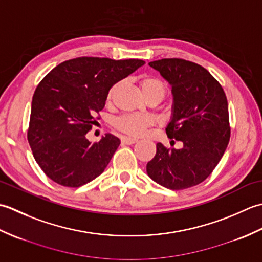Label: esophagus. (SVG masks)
<instances>
[{"label": "esophagus", "mask_w": 262, "mask_h": 262, "mask_svg": "<svg viewBox=\"0 0 262 262\" xmlns=\"http://www.w3.org/2000/svg\"><path fill=\"white\" fill-rule=\"evenodd\" d=\"M138 140L135 137H128V136H122L121 137V142L124 144H127V145H132V144H135Z\"/></svg>", "instance_id": "esophagus-1"}]
</instances>
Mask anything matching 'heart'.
<instances>
[{
  "label": "heart",
  "mask_w": 262,
  "mask_h": 262,
  "mask_svg": "<svg viewBox=\"0 0 262 262\" xmlns=\"http://www.w3.org/2000/svg\"><path fill=\"white\" fill-rule=\"evenodd\" d=\"M120 81L116 82L115 84L109 89L107 94V101L110 102L114 99L116 91L118 90ZM140 86L146 98L151 96H157L163 99L166 93L165 82L158 76L146 75L143 76L140 81ZM154 124V119L151 116H143L138 114H126L122 115L114 121V126L117 129L129 136H138L146 130V128Z\"/></svg>",
  "instance_id": "obj_1"
}]
</instances>
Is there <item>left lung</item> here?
<instances>
[{
  "instance_id": "8db88e82",
  "label": "left lung",
  "mask_w": 262,
  "mask_h": 262,
  "mask_svg": "<svg viewBox=\"0 0 262 262\" xmlns=\"http://www.w3.org/2000/svg\"><path fill=\"white\" fill-rule=\"evenodd\" d=\"M172 86V118L165 130L183 147L157 144L146 165L148 177L171 190H182L207 179L230 142L229 104L223 88L209 72L182 58L148 63Z\"/></svg>"
}]
</instances>
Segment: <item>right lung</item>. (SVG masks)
Returning <instances> with one entry per match:
<instances>
[{
    "label": "right lung",
    "instance_id": "1",
    "mask_svg": "<svg viewBox=\"0 0 262 262\" xmlns=\"http://www.w3.org/2000/svg\"><path fill=\"white\" fill-rule=\"evenodd\" d=\"M144 64L142 59L77 57L40 81L32 97L28 142L49 179L77 188L102 173L119 138L105 134L92 144L85 135L98 122L109 89Z\"/></svg>",
    "mask_w": 262,
    "mask_h": 262
}]
</instances>
